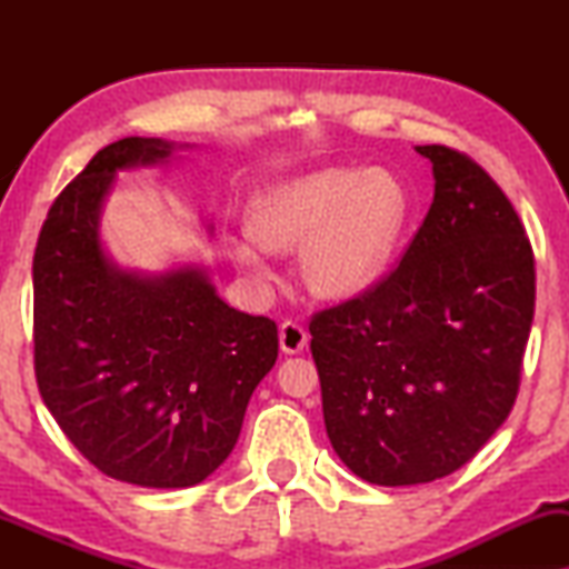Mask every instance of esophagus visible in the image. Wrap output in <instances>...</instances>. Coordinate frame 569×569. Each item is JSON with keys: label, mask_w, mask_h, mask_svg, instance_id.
<instances>
[{"label": "esophagus", "mask_w": 569, "mask_h": 569, "mask_svg": "<svg viewBox=\"0 0 569 569\" xmlns=\"http://www.w3.org/2000/svg\"><path fill=\"white\" fill-rule=\"evenodd\" d=\"M308 347V331L302 329L300 323L284 321L282 329H279V349L284 355H298Z\"/></svg>", "instance_id": "1"}]
</instances>
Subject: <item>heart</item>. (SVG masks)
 <instances>
[{
  "label": "heart",
  "mask_w": 569,
  "mask_h": 569,
  "mask_svg": "<svg viewBox=\"0 0 569 569\" xmlns=\"http://www.w3.org/2000/svg\"><path fill=\"white\" fill-rule=\"evenodd\" d=\"M409 217V191L391 170H308L256 193L248 236L230 240V259L256 287H267L274 279L271 251L300 248V277L316 298L355 300L391 269Z\"/></svg>",
  "instance_id": "b5f03b06"
}]
</instances>
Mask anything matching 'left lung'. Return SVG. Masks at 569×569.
Wrapping results in <instances>:
<instances>
[{
    "label": "left lung",
    "mask_w": 569,
    "mask_h": 569,
    "mask_svg": "<svg viewBox=\"0 0 569 569\" xmlns=\"http://www.w3.org/2000/svg\"><path fill=\"white\" fill-rule=\"evenodd\" d=\"M415 150L435 197L399 269L310 321L331 446L380 487L448 477L500 430L536 302L531 243L500 186L450 147Z\"/></svg>",
    "instance_id": "obj_1"
}]
</instances>
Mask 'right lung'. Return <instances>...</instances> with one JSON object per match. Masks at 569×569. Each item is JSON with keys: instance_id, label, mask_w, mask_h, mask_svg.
<instances>
[{"instance_id": "add662e5", "label": "right lung", "mask_w": 569, "mask_h": 569, "mask_svg": "<svg viewBox=\"0 0 569 569\" xmlns=\"http://www.w3.org/2000/svg\"><path fill=\"white\" fill-rule=\"evenodd\" d=\"M186 150L158 137L103 147L53 201L33 256L43 403L92 466L154 489L220 469L279 349L277 323L230 308L204 263L144 274L108 253L100 217L116 176Z\"/></svg>"}]
</instances>
